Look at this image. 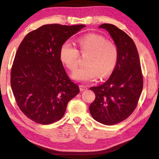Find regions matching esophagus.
<instances>
[{
    "mask_svg": "<svg viewBox=\"0 0 159 159\" xmlns=\"http://www.w3.org/2000/svg\"><path fill=\"white\" fill-rule=\"evenodd\" d=\"M80 90H81L82 92V91L86 90L87 89H88V88H87L85 85H82V84H80Z\"/></svg>",
    "mask_w": 159,
    "mask_h": 159,
    "instance_id": "34e87169",
    "label": "esophagus"
}]
</instances>
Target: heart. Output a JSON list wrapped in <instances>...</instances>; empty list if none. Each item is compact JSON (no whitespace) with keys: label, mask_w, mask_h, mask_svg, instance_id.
Here are the masks:
<instances>
[{"label":"heart","mask_w":159,"mask_h":159,"mask_svg":"<svg viewBox=\"0 0 159 159\" xmlns=\"http://www.w3.org/2000/svg\"><path fill=\"white\" fill-rule=\"evenodd\" d=\"M79 51L86 65L73 75V78L81 82H90L98 77H107L114 70L118 61V50L114 43L98 34H88L77 40ZM69 41L61 45L60 58L71 71H75L80 64V53Z\"/></svg>","instance_id":"b5f03b06"}]
</instances>
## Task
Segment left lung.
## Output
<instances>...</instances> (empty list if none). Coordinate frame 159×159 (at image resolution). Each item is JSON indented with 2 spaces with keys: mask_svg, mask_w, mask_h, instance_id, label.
Masks as SVG:
<instances>
[{
  "mask_svg": "<svg viewBox=\"0 0 159 159\" xmlns=\"http://www.w3.org/2000/svg\"><path fill=\"white\" fill-rule=\"evenodd\" d=\"M107 30L118 50V61L107 81L90 90L95 95L90 104L93 118L106 125L125 120L135 109L143 87V77L136 45L128 34L111 24L99 27Z\"/></svg>",
  "mask_w": 159,
  "mask_h": 159,
  "instance_id": "left-lung-1",
  "label": "left lung"
}]
</instances>
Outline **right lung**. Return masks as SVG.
<instances>
[{
  "mask_svg": "<svg viewBox=\"0 0 159 159\" xmlns=\"http://www.w3.org/2000/svg\"><path fill=\"white\" fill-rule=\"evenodd\" d=\"M85 25H45L30 32L19 45L11 70V85L19 108L40 125L61 119L80 93L60 58L61 45Z\"/></svg>",
  "mask_w": 159,
  "mask_h": 159,
  "instance_id": "1",
  "label": "right lung"
}]
</instances>
